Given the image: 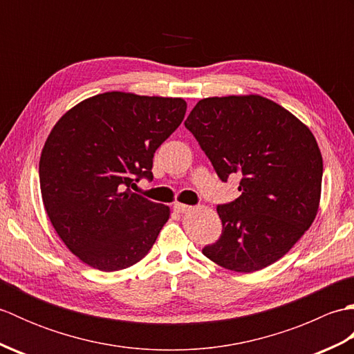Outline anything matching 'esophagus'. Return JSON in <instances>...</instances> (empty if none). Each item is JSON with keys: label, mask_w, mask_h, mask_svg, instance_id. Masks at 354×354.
I'll return each mask as SVG.
<instances>
[{"label": "esophagus", "mask_w": 354, "mask_h": 354, "mask_svg": "<svg viewBox=\"0 0 354 354\" xmlns=\"http://www.w3.org/2000/svg\"><path fill=\"white\" fill-rule=\"evenodd\" d=\"M173 209H175L176 213H185V212H190L192 207L190 205H185V204H181V202H176V204L173 205Z\"/></svg>", "instance_id": "1"}]
</instances>
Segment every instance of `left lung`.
I'll return each mask as SVG.
<instances>
[{
  "mask_svg": "<svg viewBox=\"0 0 354 354\" xmlns=\"http://www.w3.org/2000/svg\"><path fill=\"white\" fill-rule=\"evenodd\" d=\"M185 127L222 181L240 176V196L217 207L223 230L202 252L234 272L280 260L310 228L321 199L322 156L312 131L259 94L207 97Z\"/></svg>",
  "mask_w": 354,
  "mask_h": 354,
  "instance_id": "8db88e82",
  "label": "left lung"
}]
</instances>
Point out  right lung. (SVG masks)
<instances>
[{"label": "right lung", "mask_w": 354, "mask_h": 354, "mask_svg": "<svg viewBox=\"0 0 354 354\" xmlns=\"http://www.w3.org/2000/svg\"><path fill=\"white\" fill-rule=\"evenodd\" d=\"M181 97L111 91L59 118L39 160L44 208L66 248L104 272L126 269L153 246L170 208L131 190L152 179L153 153L183 123Z\"/></svg>", "instance_id": "1"}]
</instances>
